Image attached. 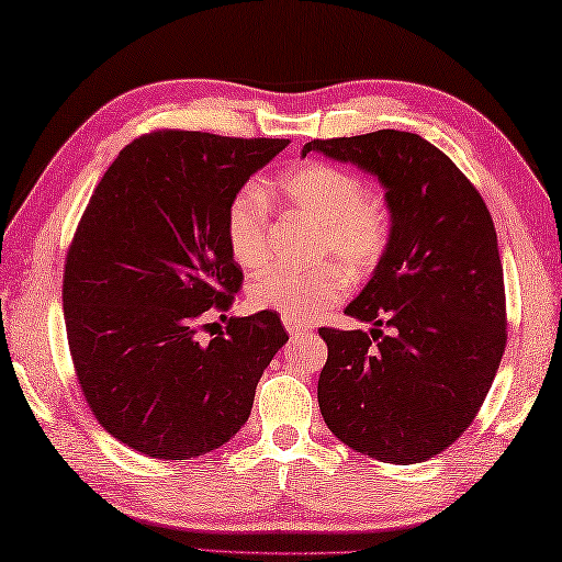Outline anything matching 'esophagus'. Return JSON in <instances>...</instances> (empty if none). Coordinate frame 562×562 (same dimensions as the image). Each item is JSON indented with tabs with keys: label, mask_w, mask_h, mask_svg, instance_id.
<instances>
[{
	"label": "esophagus",
	"mask_w": 562,
	"mask_h": 562,
	"mask_svg": "<svg viewBox=\"0 0 562 562\" xmlns=\"http://www.w3.org/2000/svg\"><path fill=\"white\" fill-rule=\"evenodd\" d=\"M282 324H284V329H288L292 336H300V334H310L312 331V326L297 324V322H292V319H282Z\"/></svg>",
	"instance_id": "esophagus-1"
}]
</instances>
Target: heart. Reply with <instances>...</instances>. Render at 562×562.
Returning <instances> with one entry per match:
<instances>
[{
  "mask_svg": "<svg viewBox=\"0 0 562 562\" xmlns=\"http://www.w3.org/2000/svg\"><path fill=\"white\" fill-rule=\"evenodd\" d=\"M278 199L316 221L314 260L331 258L310 270L270 268L252 280L248 297L255 310L278 312L282 319L310 324L346 297L351 288L347 268L356 278H366L391 248L393 216L379 193L366 191L359 175L322 159L297 161L280 171L272 183ZM268 203L252 187L233 193L223 231L226 243L243 270H258L268 260Z\"/></svg>",
  "mask_w": 562,
  "mask_h": 562,
  "instance_id": "b5f03b06",
  "label": "heart"
}]
</instances>
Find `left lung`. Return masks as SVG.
I'll return each instance as SVG.
<instances>
[{"label": "left lung", "instance_id": "1", "mask_svg": "<svg viewBox=\"0 0 562 562\" xmlns=\"http://www.w3.org/2000/svg\"><path fill=\"white\" fill-rule=\"evenodd\" d=\"M312 149L379 177L393 216L391 248L346 307L375 329H319L329 349L319 411L356 452L425 462L474 423L506 349L492 213L454 161L413 132L312 139L302 155Z\"/></svg>", "mask_w": 562, "mask_h": 562}]
</instances>
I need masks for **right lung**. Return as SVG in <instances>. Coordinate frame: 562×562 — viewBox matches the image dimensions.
Wrapping results in <instances>:
<instances>
[{"label":"right lung","mask_w":562,"mask_h":562,"mask_svg":"<svg viewBox=\"0 0 562 562\" xmlns=\"http://www.w3.org/2000/svg\"><path fill=\"white\" fill-rule=\"evenodd\" d=\"M290 139L155 130L120 151L68 246L64 319L80 391L105 430L147 457L191 459L246 425L288 344L274 312L228 319L243 288L223 216Z\"/></svg>","instance_id":"1"}]
</instances>
